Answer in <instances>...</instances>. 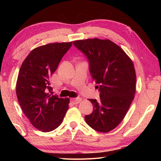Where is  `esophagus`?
Returning a JSON list of instances; mask_svg holds the SVG:
<instances>
[{"instance_id":"obj_1","label":"esophagus","mask_w":161,"mask_h":161,"mask_svg":"<svg viewBox=\"0 0 161 161\" xmlns=\"http://www.w3.org/2000/svg\"><path fill=\"white\" fill-rule=\"evenodd\" d=\"M81 101V98H72V99H71V102H72L73 104H77V103H80Z\"/></svg>"}]
</instances>
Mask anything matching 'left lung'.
I'll list each match as a JSON object with an SVG mask.
<instances>
[{
    "label": "left lung",
    "mask_w": 161,
    "mask_h": 161,
    "mask_svg": "<svg viewBox=\"0 0 161 161\" xmlns=\"http://www.w3.org/2000/svg\"><path fill=\"white\" fill-rule=\"evenodd\" d=\"M73 44L85 54L89 72L100 92V99H89L93 112L84 116L92 129L107 133L126 116L136 93V75L131 59L109 40H76Z\"/></svg>",
    "instance_id": "8db88e82"
}]
</instances>
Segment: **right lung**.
Here are the masks:
<instances>
[{
  "instance_id": "add662e5",
  "label": "right lung",
  "mask_w": 161,
  "mask_h": 161,
  "mask_svg": "<svg viewBox=\"0 0 161 161\" xmlns=\"http://www.w3.org/2000/svg\"><path fill=\"white\" fill-rule=\"evenodd\" d=\"M72 45L56 42L32 50L19 71L16 94L20 107L32 126L42 132H50L62 124L69 108V98L50 94V78L62 57Z\"/></svg>"
}]
</instances>
